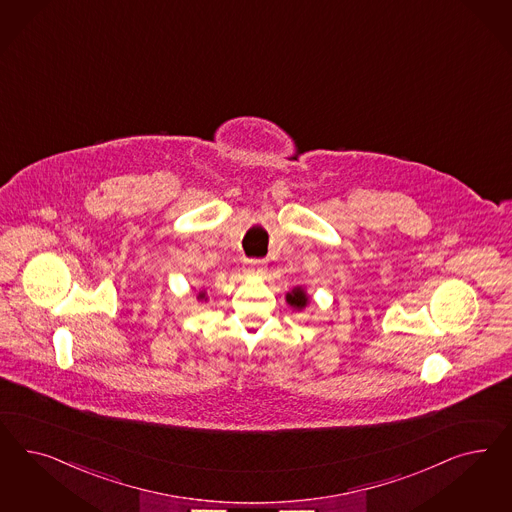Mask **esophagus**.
Returning a JSON list of instances; mask_svg holds the SVG:
<instances>
[{"instance_id":"34e87169","label":"esophagus","mask_w":512,"mask_h":512,"mask_svg":"<svg viewBox=\"0 0 512 512\" xmlns=\"http://www.w3.org/2000/svg\"><path fill=\"white\" fill-rule=\"evenodd\" d=\"M247 271L248 275H264V262H260V260H248L247 262Z\"/></svg>"}]
</instances>
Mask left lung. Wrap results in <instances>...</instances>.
Here are the masks:
<instances>
[{
    "instance_id": "obj_1",
    "label": "left lung",
    "mask_w": 512,
    "mask_h": 512,
    "mask_svg": "<svg viewBox=\"0 0 512 512\" xmlns=\"http://www.w3.org/2000/svg\"><path fill=\"white\" fill-rule=\"evenodd\" d=\"M286 301H288V305H290V307H294L297 311H301V309H305V307H307V303H309V296L305 294V290H303L301 286H296L292 292H288V294H286Z\"/></svg>"
}]
</instances>
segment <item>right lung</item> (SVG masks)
Listing matches in <instances>:
<instances>
[{
    "mask_svg": "<svg viewBox=\"0 0 512 512\" xmlns=\"http://www.w3.org/2000/svg\"><path fill=\"white\" fill-rule=\"evenodd\" d=\"M199 299H203V297H205V294H203V292H201V294H199Z\"/></svg>",
    "mask_w": 512,
    "mask_h": 512,
    "instance_id": "obj_1",
    "label": "right lung"
}]
</instances>
